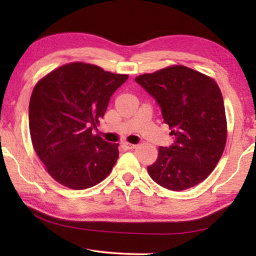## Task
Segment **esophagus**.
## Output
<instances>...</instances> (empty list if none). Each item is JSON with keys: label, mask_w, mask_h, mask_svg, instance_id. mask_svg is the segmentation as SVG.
Returning <instances> with one entry per match:
<instances>
[{"label": "esophagus", "mask_w": 256, "mask_h": 256, "mask_svg": "<svg viewBox=\"0 0 256 256\" xmlns=\"http://www.w3.org/2000/svg\"><path fill=\"white\" fill-rule=\"evenodd\" d=\"M123 146L128 150H132L136 148V144H128V142H125V144H123Z\"/></svg>", "instance_id": "1"}]
</instances>
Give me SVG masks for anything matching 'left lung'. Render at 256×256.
<instances>
[{
  "label": "left lung",
  "instance_id": "1",
  "mask_svg": "<svg viewBox=\"0 0 256 256\" xmlns=\"http://www.w3.org/2000/svg\"><path fill=\"white\" fill-rule=\"evenodd\" d=\"M136 81L162 108L176 141L159 146L151 178L170 190L201 183L219 162L227 141V120L222 92L212 78L184 66L144 73Z\"/></svg>",
  "mask_w": 256,
  "mask_h": 256
}]
</instances>
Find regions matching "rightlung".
<instances>
[{
  "mask_svg": "<svg viewBox=\"0 0 256 256\" xmlns=\"http://www.w3.org/2000/svg\"><path fill=\"white\" fill-rule=\"evenodd\" d=\"M100 66L73 62L37 82L29 102L34 151L48 174L72 190L97 185L118 158V144L94 136L112 94L128 80Z\"/></svg>",
  "mask_w": 256,
  "mask_h": 256,
  "instance_id": "obj_1",
  "label": "right lung"
}]
</instances>
